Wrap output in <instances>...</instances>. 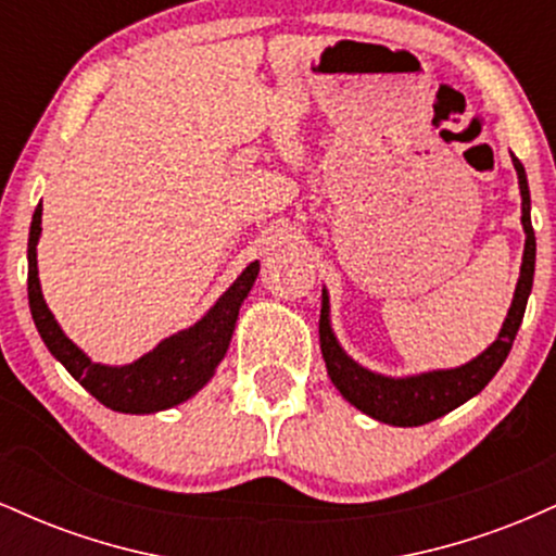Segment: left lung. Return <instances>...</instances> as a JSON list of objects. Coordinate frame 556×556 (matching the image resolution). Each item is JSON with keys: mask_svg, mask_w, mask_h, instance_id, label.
I'll return each instance as SVG.
<instances>
[{"mask_svg": "<svg viewBox=\"0 0 556 556\" xmlns=\"http://www.w3.org/2000/svg\"><path fill=\"white\" fill-rule=\"evenodd\" d=\"M515 172H518L520 198H522V232H526V251H522L520 279L515 287L513 305H509L507 318H504L496 340L457 368H439V371H426L416 376H384L363 368L342 350L337 342L334 329L329 321V292L321 290V321H318V337H321V355L327 363V374L331 384L340 389V394L350 405L358 407L361 413L371 416L374 420L389 426H424L429 420L446 416L450 410L460 407L463 402L476 397L483 387L494 379L502 363L507 361L513 350L515 334H518L522 314H526L528 295L533 287L535 271V235L531 225V190H528L526 167L518 156H513Z\"/></svg>", "mask_w": 556, "mask_h": 556, "instance_id": "1", "label": "left lung"}]
</instances>
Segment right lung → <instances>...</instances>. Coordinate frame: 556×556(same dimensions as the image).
I'll return each mask as SVG.
<instances>
[{
    "label": "right lung",
    "instance_id": "1",
    "mask_svg": "<svg viewBox=\"0 0 556 556\" xmlns=\"http://www.w3.org/2000/svg\"><path fill=\"white\" fill-rule=\"evenodd\" d=\"M38 238H41V203H38V208L34 212L28 235L30 316H34L38 334H41L49 353L101 405L112 407L117 413H132V416L159 413L190 400L212 381L216 366L227 355L242 300L248 298V292H251V287L258 277V261L245 266V271L229 285L225 295L216 300L193 327L167 337L154 350L140 355L138 361L127 363V366H104V363H93L88 358L78 344L62 331L54 314L49 311L41 292V282H38Z\"/></svg>",
    "mask_w": 556,
    "mask_h": 556
}]
</instances>
